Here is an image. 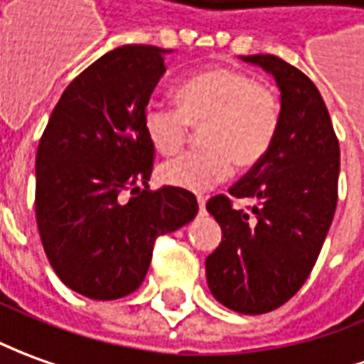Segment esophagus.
Returning a JSON list of instances; mask_svg holds the SVG:
<instances>
[{"label": "esophagus", "instance_id": "esophagus-1", "mask_svg": "<svg viewBox=\"0 0 364 364\" xmlns=\"http://www.w3.org/2000/svg\"><path fill=\"white\" fill-rule=\"evenodd\" d=\"M198 206H200V212H204L206 210V198L198 196Z\"/></svg>", "mask_w": 364, "mask_h": 364}]
</instances>
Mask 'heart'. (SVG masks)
Returning <instances> with one entry per match:
<instances>
[{
	"instance_id": "obj_1",
	"label": "heart",
	"mask_w": 364,
	"mask_h": 364,
	"mask_svg": "<svg viewBox=\"0 0 364 364\" xmlns=\"http://www.w3.org/2000/svg\"><path fill=\"white\" fill-rule=\"evenodd\" d=\"M178 107L150 101L142 127L150 146L170 156L184 146L192 127L204 149L186 152L160 166L168 186L202 192L234 174V164H257L279 127V99L272 87L250 73L212 67L188 77L176 89Z\"/></svg>"
}]
</instances>
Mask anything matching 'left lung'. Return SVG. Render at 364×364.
<instances>
[{"instance_id":"left-lung-1","label":"left lung","mask_w":364,"mask_h":364,"mask_svg":"<svg viewBox=\"0 0 364 364\" xmlns=\"http://www.w3.org/2000/svg\"><path fill=\"white\" fill-rule=\"evenodd\" d=\"M273 75L282 92L279 127L267 154L230 188L254 198L252 213L224 194L208 200L222 244L206 257L208 287L228 309L262 315L307 282L327 237L339 182V140L313 81L275 55H245Z\"/></svg>"}]
</instances>
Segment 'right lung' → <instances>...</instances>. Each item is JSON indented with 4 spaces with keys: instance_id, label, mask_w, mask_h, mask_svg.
Wrapping results in <instances>:
<instances>
[{
    "instance_id": "obj_1",
    "label": "right lung",
    "mask_w": 364,
    "mask_h": 364,
    "mask_svg": "<svg viewBox=\"0 0 364 364\" xmlns=\"http://www.w3.org/2000/svg\"><path fill=\"white\" fill-rule=\"evenodd\" d=\"M168 49L117 47L75 77L55 105L35 162V215L67 287L109 301L136 291L158 235L198 214L196 196L149 190L154 149L142 127Z\"/></svg>"
}]
</instances>
